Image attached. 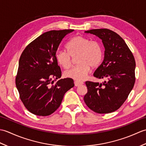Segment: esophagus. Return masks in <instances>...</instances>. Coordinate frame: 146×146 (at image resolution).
<instances>
[{
    "instance_id": "1",
    "label": "esophagus",
    "mask_w": 146,
    "mask_h": 146,
    "mask_svg": "<svg viewBox=\"0 0 146 146\" xmlns=\"http://www.w3.org/2000/svg\"><path fill=\"white\" fill-rule=\"evenodd\" d=\"M74 83H75V86H79L80 85H83V82H80V81H75V82H74Z\"/></svg>"
}]
</instances>
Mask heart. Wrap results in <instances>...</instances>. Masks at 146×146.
<instances>
[{
	"label": "heart",
	"instance_id": "1",
	"mask_svg": "<svg viewBox=\"0 0 146 146\" xmlns=\"http://www.w3.org/2000/svg\"><path fill=\"white\" fill-rule=\"evenodd\" d=\"M67 52L58 51L56 53L58 63L64 69H68L72 64V58H76L78 64L64 73L67 78L75 80L85 79L90 68H94L100 64L104 57V50L100 42L90 41L82 36H77L66 44Z\"/></svg>",
	"mask_w": 146,
	"mask_h": 146
}]
</instances>
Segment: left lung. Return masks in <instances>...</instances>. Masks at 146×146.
Instances as JSON below:
<instances>
[{
  "mask_svg": "<svg viewBox=\"0 0 146 146\" xmlns=\"http://www.w3.org/2000/svg\"><path fill=\"white\" fill-rule=\"evenodd\" d=\"M98 36L105 47L104 59L94 73L104 82L87 81L86 105L98 113H111L119 109L134 87L135 61L131 51L121 37L108 29L85 31Z\"/></svg>",
  "mask_w": 146,
  "mask_h": 146,
  "instance_id": "1",
  "label": "left lung"
}]
</instances>
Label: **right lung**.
Instances as JSON below:
<instances>
[{"instance_id": "1", "label": "right lung", "mask_w": 146, "mask_h": 146, "mask_svg": "<svg viewBox=\"0 0 146 146\" xmlns=\"http://www.w3.org/2000/svg\"><path fill=\"white\" fill-rule=\"evenodd\" d=\"M73 29L46 32L29 44L19 61L15 85L20 98L30 112L48 116L60 106L64 95L74 86L73 80L60 79L56 60L62 39Z\"/></svg>"}]
</instances>
